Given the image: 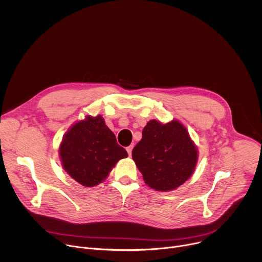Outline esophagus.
<instances>
[{"label":"esophagus","mask_w":262,"mask_h":262,"mask_svg":"<svg viewBox=\"0 0 262 262\" xmlns=\"http://www.w3.org/2000/svg\"><path fill=\"white\" fill-rule=\"evenodd\" d=\"M133 146H128V147H126V151H127V154H128V156L130 157L132 156V150H133Z\"/></svg>","instance_id":"1"}]
</instances>
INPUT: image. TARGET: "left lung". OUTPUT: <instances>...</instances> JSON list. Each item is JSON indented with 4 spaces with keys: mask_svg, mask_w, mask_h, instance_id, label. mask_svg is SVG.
Listing matches in <instances>:
<instances>
[{
    "mask_svg": "<svg viewBox=\"0 0 262 262\" xmlns=\"http://www.w3.org/2000/svg\"><path fill=\"white\" fill-rule=\"evenodd\" d=\"M132 157L149 188L170 192L192 176L199 154L188 129L179 120L163 123L152 119L145 125Z\"/></svg>",
    "mask_w": 262,
    "mask_h": 262,
    "instance_id": "left-lung-1",
    "label": "left lung"
}]
</instances>
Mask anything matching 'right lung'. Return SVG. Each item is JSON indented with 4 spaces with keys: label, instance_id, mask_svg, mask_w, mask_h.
<instances>
[{
    "label": "right lung",
    "instance_id": "add662e5",
    "mask_svg": "<svg viewBox=\"0 0 262 262\" xmlns=\"http://www.w3.org/2000/svg\"><path fill=\"white\" fill-rule=\"evenodd\" d=\"M127 157L101 115H88L74 122L59 145L62 168L87 188L103 182L116 164Z\"/></svg>",
    "mask_w": 262,
    "mask_h": 262
}]
</instances>
